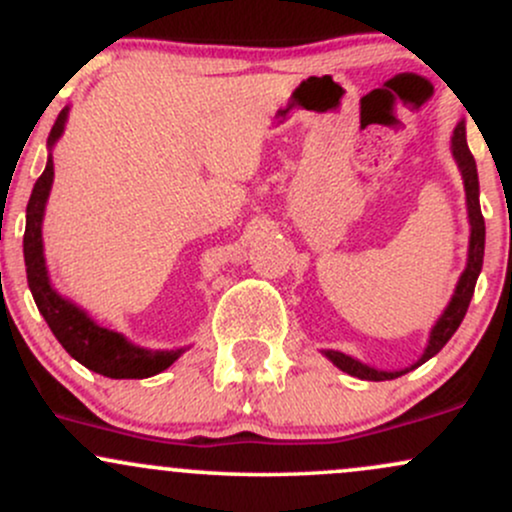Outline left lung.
<instances>
[{
    "instance_id": "obj_1",
    "label": "left lung",
    "mask_w": 512,
    "mask_h": 512,
    "mask_svg": "<svg viewBox=\"0 0 512 512\" xmlns=\"http://www.w3.org/2000/svg\"><path fill=\"white\" fill-rule=\"evenodd\" d=\"M452 156H455L457 168L462 173V182H464V197H467V216H469V250H467V267L460 274V281H457L455 293H452L450 303L445 305V310L440 313V317L433 325L431 334H428V344L424 349V354L416 363H411L409 368L402 370H378L373 366H366L354 356H346L342 351H322L330 361L344 373L354 375V378L361 380H395L399 375L409 373V370L419 368L421 363H426L428 358H433L443 349L445 344L450 342L452 334L457 332L460 322L467 315L469 301L474 296V286H477V279L481 274V264H484V243H486V226H484V216H481V207H479V175H477V163H474L472 151L467 146V127H464V120H460L455 125V132H452Z\"/></svg>"
}]
</instances>
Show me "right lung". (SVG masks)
Here are the masks:
<instances>
[{"label": "right lung", "instance_id": "add662e5", "mask_svg": "<svg viewBox=\"0 0 512 512\" xmlns=\"http://www.w3.org/2000/svg\"><path fill=\"white\" fill-rule=\"evenodd\" d=\"M67 117L69 108H64L50 129L48 163H45L43 175L35 180L31 199H28L26 207L23 260H26L28 289H31L33 301L38 305L40 315L48 322L52 334L57 337V342L81 366L115 380L151 378V375L173 366L185 349H144V346L132 344L125 334L98 325L84 308H79L69 298H64L62 293H57L50 281L43 252V216L52 190V178H55L52 146L60 142L64 125H67Z\"/></svg>", "mask_w": 512, "mask_h": 512}]
</instances>
